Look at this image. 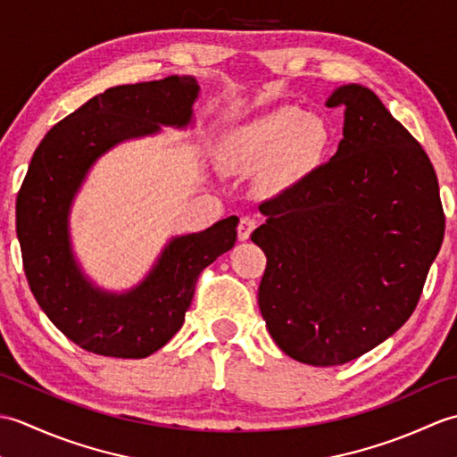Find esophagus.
I'll use <instances>...</instances> for the list:
<instances>
[{
	"label": "esophagus",
	"instance_id": "1",
	"mask_svg": "<svg viewBox=\"0 0 457 457\" xmlns=\"http://www.w3.org/2000/svg\"><path fill=\"white\" fill-rule=\"evenodd\" d=\"M255 229V221L251 218H241L239 220V226H237V237L239 241H247L251 237V231Z\"/></svg>",
	"mask_w": 457,
	"mask_h": 457
}]
</instances>
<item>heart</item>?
Masks as SVG:
<instances>
[{"label": "heart", "mask_w": 457, "mask_h": 457, "mask_svg": "<svg viewBox=\"0 0 457 457\" xmlns=\"http://www.w3.org/2000/svg\"><path fill=\"white\" fill-rule=\"evenodd\" d=\"M332 131L316 115H304L298 110H275L263 118L237 129L228 141V157L237 167H267L280 154L285 169L312 162L322 154Z\"/></svg>", "instance_id": "b5f03b06"}]
</instances>
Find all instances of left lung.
Instances as JSON below:
<instances>
[{
    "label": "left lung",
    "instance_id": "1",
    "mask_svg": "<svg viewBox=\"0 0 457 457\" xmlns=\"http://www.w3.org/2000/svg\"><path fill=\"white\" fill-rule=\"evenodd\" d=\"M326 105H344L336 154L261 204L251 236L267 255L269 334L316 367L371 352L411 318L445 228L428 154L377 94L345 84Z\"/></svg>",
    "mask_w": 457,
    "mask_h": 457
}]
</instances>
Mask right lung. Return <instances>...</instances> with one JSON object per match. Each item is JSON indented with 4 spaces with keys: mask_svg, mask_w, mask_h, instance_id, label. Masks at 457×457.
<instances>
[{
    "mask_svg": "<svg viewBox=\"0 0 457 457\" xmlns=\"http://www.w3.org/2000/svg\"><path fill=\"white\" fill-rule=\"evenodd\" d=\"M198 94L194 76L115 86L56 123L29 164L15 204L25 275L48 320L86 352L123 359L157 352L184 324L198 275L236 245V216L172 237L147 277L123 293L96 285L72 249L71 210L96 161L161 128H190Z\"/></svg>",
    "mask_w": 457,
    "mask_h": 457,
    "instance_id": "1",
    "label": "right lung"
}]
</instances>
